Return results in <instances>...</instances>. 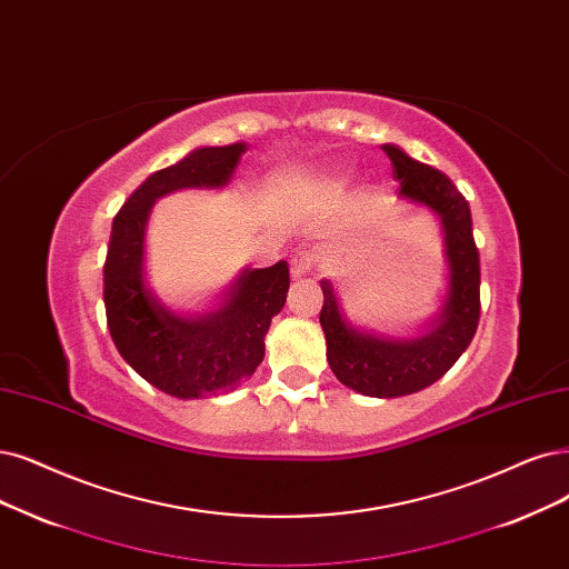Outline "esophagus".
Listing matches in <instances>:
<instances>
[{"label":"esophagus","mask_w":569,"mask_h":569,"mask_svg":"<svg viewBox=\"0 0 569 569\" xmlns=\"http://www.w3.org/2000/svg\"><path fill=\"white\" fill-rule=\"evenodd\" d=\"M313 264H317V256L311 250H298L296 256L290 258V271L292 277H302V273L311 271Z\"/></svg>","instance_id":"obj_1"}]
</instances>
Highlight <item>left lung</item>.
<instances>
[{
  "mask_svg": "<svg viewBox=\"0 0 569 569\" xmlns=\"http://www.w3.org/2000/svg\"><path fill=\"white\" fill-rule=\"evenodd\" d=\"M391 159L398 194L431 208L446 234L450 290L443 309L427 335L417 340H382L351 328L321 281L326 356L335 377L349 389L375 398H396L422 391L440 380L471 345L480 319V258L473 241L471 208L455 182L436 168L410 159L396 144H382Z\"/></svg>",
  "mask_w": 569,
  "mask_h": 569,
  "instance_id": "obj_1",
  "label": "left lung"
}]
</instances>
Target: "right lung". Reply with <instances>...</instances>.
Returning a JSON list of instances; mask_svg holds the SVG:
<instances>
[{"instance_id": "add662e5", "label": "right lung", "mask_w": 569, "mask_h": 569, "mask_svg": "<svg viewBox=\"0 0 569 569\" xmlns=\"http://www.w3.org/2000/svg\"><path fill=\"white\" fill-rule=\"evenodd\" d=\"M246 144L201 147L161 168L126 199L104 260V313L121 359L163 393L218 396L241 385L264 359V335L286 305L288 262L243 271L227 302L208 317L182 319L161 307L142 279L144 222L154 201L182 187H222Z\"/></svg>"}]
</instances>
